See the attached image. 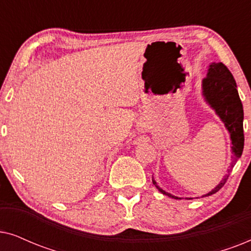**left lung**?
I'll use <instances>...</instances> for the list:
<instances>
[{
    "instance_id": "left-lung-1",
    "label": "left lung",
    "mask_w": 251,
    "mask_h": 251,
    "mask_svg": "<svg viewBox=\"0 0 251 251\" xmlns=\"http://www.w3.org/2000/svg\"><path fill=\"white\" fill-rule=\"evenodd\" d=\"M236 83L234 77L228 68L223 63H211L209 65V70L203 80H202V95L205 101L215 109L216 114L224 122L226 129L228 130L232 142V162L227 169V174L221 180L214 190L202 197H209L221 190L224 186L226 180L234 167L236 160L242 155L243 145H245V135H243V107L241 99L239 97V92L236 90ZM153 184L162 194L168 195L169 198L179 199L178 197L163 191L157 186L156 181L152 177Z\"/></svg>"
}]
</instances>
